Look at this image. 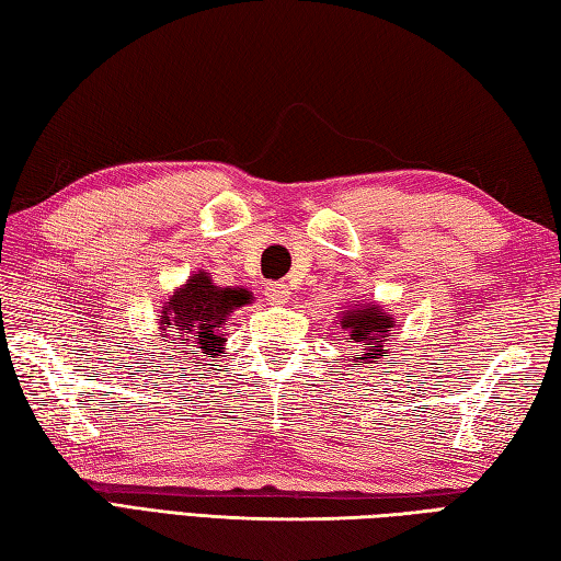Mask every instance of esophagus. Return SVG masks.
Here are the masks:
<instances>
[{
  "label": "esophagus",
  "mask_w": 561,
  "mask_h": 561,
  "mask_svg": "<svg viewBox=\"0 0 561 561\" xmlns=\"http://www.w3.org/2000/svg\"><path fill=\"white\" fill-rule=\"evenodd\" d=\"M265 296H267V301L272 306H284V304H289L291 291H289L287 284L274 282V284H267V287H265Z\"/></svg>",
  "instance_id": "34e87169"
}]
</instances>
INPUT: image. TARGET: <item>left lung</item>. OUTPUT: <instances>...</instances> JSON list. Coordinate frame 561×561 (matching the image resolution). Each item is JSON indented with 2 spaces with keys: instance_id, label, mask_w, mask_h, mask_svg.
Returning a JSON list of instances; mask_svg holds the SVG:
<instances>
[{
  "instance_id": "8db88e82",
  "label": "left lung",
  "mask_w": 561,
  "mask_h": 561,
  "mask_svg": "<svg viewBox=\"0 0 561 561\" xmlns=\"http://www.w3.org/2000/svg\"><path fill=\"white\" fill-rule=\"evenodd\" d=\"M337 325L347 330V340L354 342V347H362V352L354 356L352 362L359 364H374L376 359L388 356V347L396 342L398 323L396 318L386 313V308L380 304H359L350 301L337 316Z\"/></svg>"
}]
</instances>
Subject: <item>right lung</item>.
Masks as SVG:
<instances>
[{
  "label": "right lung",
  "instance_id": "1",
  "mask_svg": "<svg viewBox=\"0 0 561 561\" xmlns=\"http://www.w3.org/2000/svg\"><path fill=\"white\" fill-rule=\"evenodd\" d=\"M253 304V291L245 287H219L211 274L199 270L190 274L163 301L159 316V335L169 342V350L187 356V364L205 366L202 362L219 359L226 350L224 328L236 308ZM178 356V359H183Z\"/></svg>",
  "mask_w": 561,
  "mask_h": 561
}]
</instances>
